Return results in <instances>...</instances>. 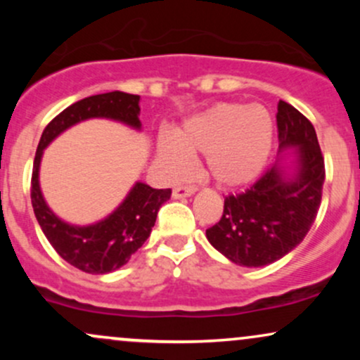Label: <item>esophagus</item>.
Wrapping results in <instances>:
<instances>
[{"label":"esophagus","mask_w":360,"mask_h":360,"mask_svg":"<svg viewBox=\"0 0 360 360\" xmlns=\"http://www.w3.org/2000/svg\"><path fill=\"white\" fill-rule=\"evenodd\" d=\"M194 193H196V186H177L174 191H172V198L179 200V198L193 196Z\"/></svg>","instance_id":"esophagus-1"}]
</instances>
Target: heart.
Returning a JSON list of instances; mask_svg holds the SVG:
<instances>
[{
	"label": "heart",
	"instance_id": "heart-1",
	"mask_svg": "<svg viewBox=\"0 0 360 360\" xmlns=\"http://www.w3.org/2000/svg\"><path fill=\"white\" fill-rule=\"evenodd\" d=\"M272 118L260 106L220 103L194 115L174 131V140H159V157L171 174L189 166L188 155H206V171L214 183L237 188L254 181L269 159Z\"/></svg>",
	"mask_w": 360,
	"mask_h": 360
}]
</instances>
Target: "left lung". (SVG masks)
<instances>
[{
    "label": "left lung",
    "instance_id": "1",
    "mask_svg": "<svg viewBox=\"0 0 360 360\" xmlns=\"http://www.w3.org/2000/svg\"><path fill=\"white\" fill-rule=\"evenodd\" d=\"M279 159L240 194L225 198L220 221L206 238L237 266L262 267L301 243L321 203L325 162L316 131L307 117L286 101L278 103ZM295 159L288 167L283 150Z\"/></svg>",
    "mask_w": 360,
    "mask_h": 360
}]
</instances>
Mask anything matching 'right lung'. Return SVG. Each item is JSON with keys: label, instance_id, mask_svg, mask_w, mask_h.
I'll return each instance as SVG.
<instances>
[{"label": "right lung", "instance_id": "1", "mask_svg": "<svg viewBox=\"0 0 360 360\" xmlns=\"http://www.w3.org/2000/svg\"><path fill=\"white\" fill-rule=\"evenodd\" d=\"M140 96L123 91L96 94L68 106L45 127L35 152L32 172V206L40 229L65 262L88 274H106L130 260L155 225L157 212L171 198V189H154L135 183L115 212L93 225H72L60 220L45 203L39 172L44 150L53 139L76 123L89 118H108L140 130Z\"/></svg>", "mask_w": 360, "mask_h": 360}]
</instances>
